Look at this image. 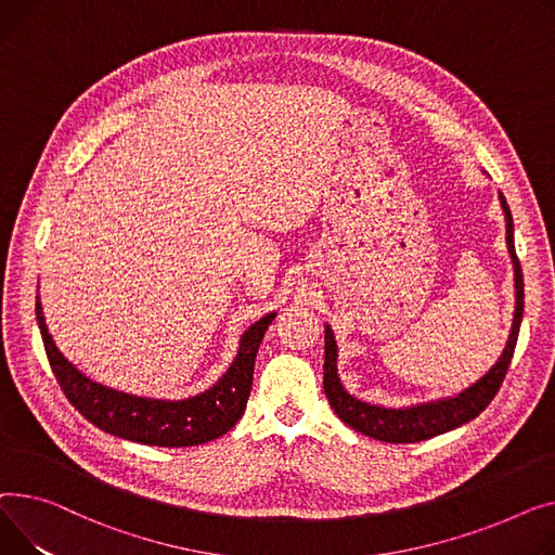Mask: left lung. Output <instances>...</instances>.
<instances>
[{"mask_svg":"<svg viewBox=\"0 0 555 555\" xmlns=\"http://www.w3.org/2000/svg\"><path fill=\"white\" fill-rule=\"evenodd\" d=\"M500 204L506 219V248L513 262V286H515V311L511 332L506 338V345L502 353L498 356L495 365H491L481 378L464 387L462 392L401 405V408H387V405H374L367 401L356 399L349 395L345 385L340 383L338 374V345L336 336L330 324H324V395L330 399V405L338 414V418L356 433L365 437L387 441V443H414V441H426L430 437L450 433L454 428L464 426V423L473 421L488 403L493 401L498 389L504 380V374L508 370L511 356L517 343L519 324H522L525 313V280H522V267L517 262L515 255V240H513V217L508 210V204L504 194L500 192Z\"/></svg>","mask_w":555,"mask_h":555,"instance_id":"1","label":"left lung"}]
</instances>
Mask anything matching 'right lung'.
I'll return each instance as SVG.
<instances>
[{"label":"right lung","mask_w":555,"mask_h":555,"mask_svg":"<svg viewBox=\"0 0 555 555\" xmlns=\"http://www.w3.org/2000/svg\"><path fill=\"white\" fill-rule=\"evenodd\" d=\"M36 315L51 370L62 392L89 423L127 441L160 448H185L225 435L242 418L250 397L259 343H262L278 313L271 311L259 318L240 336L233 363L228 365L217 383L199 395L177 401L127 395L91 380L55 347L47 327L40 293L36 298Z\"/></svg>","instance_id":"add662e5"}]
</instances>
